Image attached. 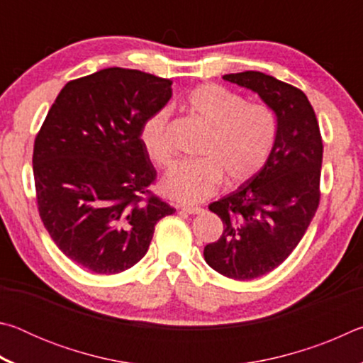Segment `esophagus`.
Instances as JSON below:
<instances>
[{"label":"esophagus","instance_id":"34e87169","mask_svg":"<svg viewBox=\"0 0 363 363\" xmlns=\"http://www.w3.org/2000/svg\"><path fill=\"white\" fill-rule=\"evenodd\" d=\"M181 210L189 213V214H199L201 211V208L200 206H190V205H187V206H182Z\"/></svg>","mask_w":363,"mask_h":363}]
</instances>
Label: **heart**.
Returning <instances> with one entry per match:
<instances>
[{"label": "heart", "mask_w": 363, "mask_h": 363, "mask_svg": "<svg viewBox=\"0 0 363 363\" xmlns=\"http://www.w3.org/2000/svg\"><path fill=\"white\" fill-rule=\"evenodd\" d=\"M186 107L208 130L200 158L176 163L164 176L162 187L169 199L196 203L216 192L223 176L229 184L243 182L264 167L279 134L277 115L267 104L247 102L223 86L205 83L186 96ZM168 123L169 110L160 108L140 130L147 155L160 167L173 162Z\"/></svg>", "instance_id": "heart-1"}]
</instances>
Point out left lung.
Returning a JSON list of instances; mask_svg holds the SVG:
<instances>
[{
    "instance_id": "8db88e82",
    "label": "left lung",
    "mask_w": 363,
    "mask_h": 363,
    "mask_svg": "<svg viewBox=\"0 0 363 363\" xmlns=\"http://www.w3.org/2000/svg\"><path fill=\"white\" fill-rule=\"evenodd\" d=\"M274 110L279 134L267 162L210 210L224 224L205 261L224 277L253 280L279 267L309 227L320 201L323 144L314 108L303 91L261 72L224 75Z\"/></svg>"
}]
</instances>
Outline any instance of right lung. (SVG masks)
Returning a JSON list of instances; mask_svg holds the SVG:
<instances>
[{
	"instance_id": "1",
	"label": "right lung",
	"mask_w": 363,
	"mask_h": 363,
	"mask_svg": "<svg viewBox=\"0 0 363 363\" xmlns=\"http://www.w3.org/2000/svg\"><path fill=\"white\" fill-rule=\"evenodd\" d=\"M173 82L140 70L104 69L60 91L33 147L40 218L62 253L112 275L143 259L155 224L176 210L150 192L157 179L140 143Z\"/></svg>"
}]
</instances>
